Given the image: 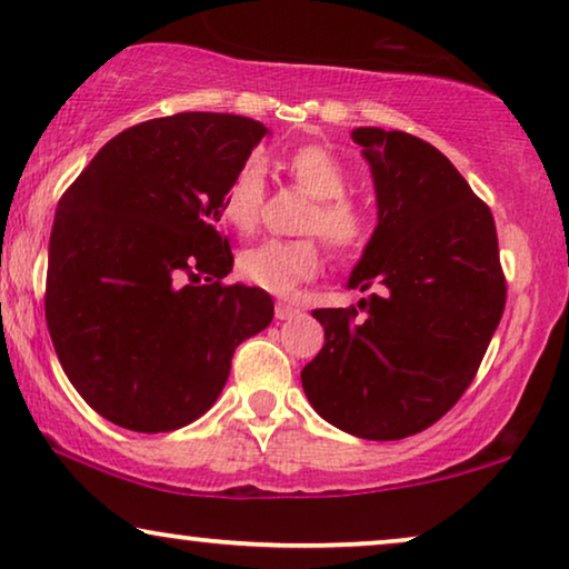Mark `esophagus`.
<instances>
[{
	"label": "esophagus",
	"mask_w": 569,
	"mask_h": 569,
	"mask_svg": "<svg viewBox=\"0 0 569 569\" xmlns=\"http://www.w3.org/2000/svg\"><path fill=\"white\" fill-rule=\"evenodd\" d=\"M298 313H300V308H295L292 302H277V306H274L277 321H287V318H292V316H298Z\"/></svg>",
	"instance_id": "obj_1"
}]
</instances>
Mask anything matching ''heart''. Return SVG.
<instances>
[{
  "label": "heart",
  "instance_id": "b5f03b06",
  "mask_svg": "<svg viewBox=\"0 0 569 569\" xmlns=\"http://www.w3.org/2000/svg\"><path fill=\"white\" fill-rule=\"evenodd\" d=\"M295 186L313 199L302 232H316L339 253H355L368 243L370 217L355 199L347 197L352 176L337 154L323 144H306L287 160ZM267 186L256 162H246L230 178L220 209L224 222L240 232H251L261 220ZM323 248L318 238L279 240L269 238L238 256V271L248 282L274 295H290L295 287L318 274Z\"/></svg>",
  "mask_w": 569,
  "mask_h": 569
}]
</instances>
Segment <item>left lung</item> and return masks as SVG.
<instances>
[{
	"label": "left lung",
	"mask_w": 569,
	"mask_h": 569,
	"mask_svg": "<svg viewBox=\"0 0 569 569\" xmlns=\"http://www.w3.org/2000/svg\"><path fill=\"white\" fill-rule=\"evenodd\" d=\"M372 168L378 228L349 277L372 290L316 308L326 341L302 368L308 401L339 430L401 440L448 415L477 376L508 284L495 217L446 154L407 131H352Z\"/></svg>",
	"instance_id": "1"
}]
</instances>
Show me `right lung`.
<instances>
[{
  "instance_id": "right-lung-1",
  "label": "right lung",
  "mask_w": 569,
  "mask_h": 569,
  "mask_svg": "<svg viewBox=\"0 0 569 569\" xmlns=\"http://www.w3.org/2000/svg\"><path fill=\"white\" fill-rule=\"evenodd\" d=\"M267 127L176 113L113 137L64 191L46 271V323L67 378L108 422L170 432L217 401L240 341L274 302L228 284L222 193Z\"/></svg>"
}]
</instances>
